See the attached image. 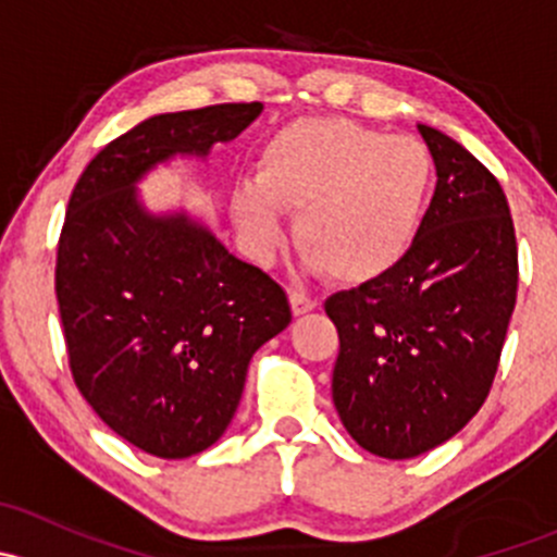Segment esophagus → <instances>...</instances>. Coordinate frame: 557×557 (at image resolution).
<instances>
[{
	"label": "esophagus",
	"mask_w": 557,
	"mask_h": 557,
	"mask_svg": "<svg viewBox=\"0 0 557 557\" xmlns=\"http://www.w3.org/2000/svg\"><path fill=\"white\" fill-rule=\"evenodd\" d=\"M314 307H318V301L310 299V296L299 294V290H290V310H294V314H307Z\"/></svg>",
	"instance_id": "esophagus-1"
}]
</instances>
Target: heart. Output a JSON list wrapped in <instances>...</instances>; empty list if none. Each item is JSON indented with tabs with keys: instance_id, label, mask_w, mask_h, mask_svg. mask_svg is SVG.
I'll return each instance as SVG.
<instances>
[{
	"instance_id": "heart-1",
	"label": "heart",
	"mask_w": 557,
	"mask_h": 557,
	"mask_svg": "<svg viewBox=\"0 0 557 557\" xmlns=\"http://www.w3.org/2000/svg\"><path fill=\"white\" fill-rule=\"evenodd\" d=\"M434 159L414 137H387L347 117H305L274 132L256 180L234 190L232 221L256 261L285 243V212L312 272L336 283L383 280L423 226Z\"/></svg>"
}]
</instances>
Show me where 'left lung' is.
Wrapping results in <instances>:
<instances>
[{
    "label": "left lung",
    "instance_id": "obj_1",
    "mask_svg": "<svg viewBox=\"0 0 557 557\" xmlns=\"http://www.w3.org/2000/svg\"><path fill=\"white\" fill-rule=\"evenodd\" d=\"M436 190L383 280L325 299L339 331L331 396L367 453L404 460L453 440L487 398L518 294L507 196L469 150L418 123Z\"/></svg>",
    "mask_w": 557,
    "mask_h": 557
}]
</instances>
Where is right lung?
Segmentation results:
<instances>
[{"instance_id": "right-lung-1", "label": "right lung", "mask_w": 557, "mask_h": 557, "mask_svg": "<svg viewBox=\"0 0 557 557\" xmlns=\"http://www.w3.org/2000/svg\"><path fill=\"white\" fill-rule=\"evenodd\" d=\"M263 104L153 115L86 166L66 207L55 299L72 377L117 436L156 458L215 445L250 358L288 329L285 290L239 261L188 207L150 210L139 183L174 159L207 161Z\"/></svg>"}]
</instances>
